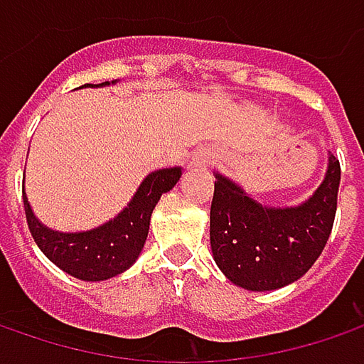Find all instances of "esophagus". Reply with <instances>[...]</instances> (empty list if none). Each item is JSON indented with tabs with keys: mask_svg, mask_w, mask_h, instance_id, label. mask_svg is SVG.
Masks as SVG:
<instances>
[{
	"mask_svg": "<svg viewBox=\"0 0 364 364\" xmlns=\"http://www.w3.org/2000/svg\"><path fill=\"white\" fill-rule=\"evenodd\" d=\"M213 161H215V154H213V151H208V149H196V151L192 154L190 166H192V168H206V166H210Z\"/></svg>",
	"mask_w": 364,
	"mask_h": 364,
	"instance_id": "esophagus-1",
	"label": "esophagus"
}]
</instances>
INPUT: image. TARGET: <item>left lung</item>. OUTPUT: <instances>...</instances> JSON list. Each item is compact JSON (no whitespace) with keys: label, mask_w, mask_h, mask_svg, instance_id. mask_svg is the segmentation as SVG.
Here are the masks:
<instances>
[{"label":"left lung","mask_w":364,"mask_h":364,"mask_svg":"<svg viewBox=\"0 0 364 364\" xmlns=\"http://www.w3.org/2000/svg\"><path fill=\"white\" fill-rule=\"evenodd\" d=\"M341 184V164L330 154L324 180L304 203L267 206L243 186L215 172L210 249L235 286L272 291L298 282L326 247Z\"/></svg>","instance_id":"1"}]
</instances>
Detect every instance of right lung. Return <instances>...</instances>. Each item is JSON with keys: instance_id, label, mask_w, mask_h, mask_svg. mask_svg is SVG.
I'll return each mask as SVG.
<instances>
[{"instance_id": "1", "label": "right lung", "mask_w": 364, "mask_h": 364, "mask_svg": "<svg viewBox=\"0 0 364 364\" xmlns=\"http://www.w3.org/2000/svg\"><path fill=\"white\" fill-rule=\"evenodd\" d=\"M117 80L85 87H109ZM182 176V168H161L144 178L129 204L117 217L91 231L60 232L42 225L23 190V208L36 245L68 275L82 282H105L127 272L146 245L149 220L164 192H170Z\"/></svg>"}]
</instances>
